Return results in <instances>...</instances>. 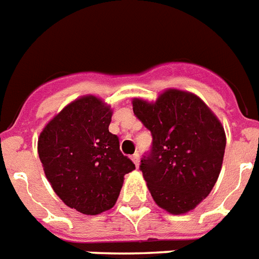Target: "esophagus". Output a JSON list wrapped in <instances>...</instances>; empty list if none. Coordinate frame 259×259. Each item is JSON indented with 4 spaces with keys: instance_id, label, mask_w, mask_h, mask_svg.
<instances>
[{
    "instance_id": "obj_1",
    "label": "esophagus",
    "mask_w": 259,
    "mask_h": 259,
    "mask_svg": "<svg viewBox=\"0 0 259 259\" xmlns=\"http://www.w3.org/2000/svg\"><path fill=\"white\" fill-rule=\"evenodd\" d=\"M132 160H133V162L136 164V166L140 165V154L138 153L133 154V156H132Z\"/></svg>"
}]
</instances>
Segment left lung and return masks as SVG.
Returning a JSON list of instances; mask_svg holds the SVG:
<instances>
[{"mask_svg":"<svg viewBox=\"0 0 259 259\" xmlns=\"http://www.w3.org/2000/svg\"><path fill=\"white\" fill-rule=\"evenodd\" d=\"M133 111L153 137L140 165L153 200L173 215L192 211L221 173L226 149L221 121L197 95L176 89L156 102L134 98Z\"/></svg>","mask_w":259,"mask_h":259,"instance_id":"obj_1","label":"left lung"}]
</instances>
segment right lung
<instances>
[{
  "label": "right lung",
  "mask_w": 259,
  "mask_h": 259,
  "mask_svg": "<svg viewBox=\"0 0 259 259\" xmlns=\"http://www.w3.org/2000/svg\"><path fill=\"white\" fill-rule=\"evenodd\" d=\"M113 111L94 95L67 105L40 133L37 152L63 203L84 215L113 208L126 173L136 169L109 132Z\"/></svg>",
  "instance_id": "right-lung-1"
}]
</instances>
